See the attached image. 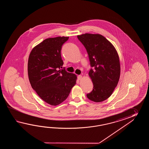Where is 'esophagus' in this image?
Segmentation results:
<instances>
[{
	"instance_id": "esophagus-1",
	"label": "esophagus",
	"mask_w": 149,
	"mask_h": 149,
	"mask_svg": "<svg viewBox=\"0 0 149 149\" xmlns=\"http://www.w3.org/2000/svg\"><path fill=\"white\" fill-rule=\"evenodd\" d=\"M78 79L79 80H81V79H82V76H81V75H79V76H78Z\"/></svg>"
}]
</instances>
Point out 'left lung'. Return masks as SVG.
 <instances>
[{"instance_id": "8db88e82", "label": "left lung", "mask_w": 149, "mask_h": 149, "mask_svg": "<svg viewBox=\"0 0 149 149\" xmlns=\"http://www.w3.org/2000/svg\"><path fill=\"white\" fill-rule=\"evenodd\" d=\"M77 37L86 49L91 66L94 68L88 73L93 89L87 97L95 102L104 101L112 95L120 78L117 51L111 42L100 34L85 33Z\"/></svg>"}]
</instances>
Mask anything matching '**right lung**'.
<instances>
[{
	"label": "right lung",
	"instance_id": "obj_1",
	"mask_svg": "<svg viewBox=\"0 0 149 149\" xmlns=\"http://www.w3.org/2000/svg\"><path fill=\"white\" fill-rule=\"evenodd\" d=\"M69 37L47 38L36 45L29 56L28 73L32 88L48 104L64 101L76 84L77 77L62 68L61 51Z\"/></svg>",
	"mask_w": 149,
	"mask_h": 149
}]
</instances>
